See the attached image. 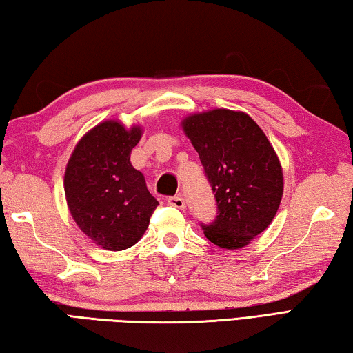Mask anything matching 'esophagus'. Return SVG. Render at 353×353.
Wrapping results in <instances>:
<instances>
[{
	"mask_svg": "<svg viewBox=\"0 0 353 353\" xmlns=\"http://www.w3.org/2000/svg\"><path fill=\"white\" fill-rule=\"evenodd\" d=\"M168 204L176 208H185V199L182 196H170Z\"/></svg>",
	"mask_w": 353,
	"mask_h": 353,
	"instance_id": "esophagus-1",
	"label": "esophagus"
}]
</instances>
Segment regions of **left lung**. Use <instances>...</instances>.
Returning a JSON list of instances; mask_svg holds the SVG:
<instances>
[{
    "label": "left lung",
    "mask_w": 353,
    "mask_h": 353,
    "mask_svg": "<svg viewBox=\"0 0 353 353\" xmlns=\"http://www.w3.org/2000/svg\"><path fill=\"white\" fill-rule=\"evenodd\" d=\"M216 201V218L202 224L224 249L246 246L276 216L283 174L270 140L246 113L216 109L183 119Z\"/></svg>",
    "instance_id": "8db88e82"
}]
</instances>
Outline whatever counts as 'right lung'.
<instances>
[{"mask_svg":"<svg viewBox=\"0 0 353 353\" xmlns=\"http://www.w3.org/2000/svg\"><path fill=\"white\" fill-rule=\"evenodd\" d=\"M140 128L105 121L77 143L65 171V196L76 224L107 250H123L140 240L159 201L145 177L130 165Z\"/></svg>","mask_w":353,"mask_h":353,"instance_id":"obj_1","label":"right lung"}]
</instances>
